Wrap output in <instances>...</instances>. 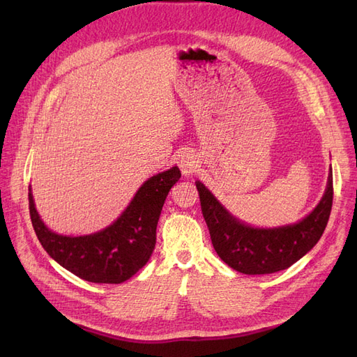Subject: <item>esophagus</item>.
Returning <instances> with one entry per match:
<instances>
[{"mask_svg":"<svg viewBox=\"0 0 357 357\" xmlns=\"http://www.w3.org/2000/svg\"><path fill=\"white\" fill-rule=\"evenodd\" d=\"M177 164L183 172V176H190L199 168V158L192 152H183L177 158Z\"/></svg>","mask_w":357,"mask_h":357,"instance_id":"1","label":"esophagus"}]
</instances>
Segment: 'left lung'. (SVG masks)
<instances>
[{
  "label": "left lung",
  "mask_w": 357,
  "mask_h": 357,
  "mask_svg": "<svg viewBox=\"0 0 357 357\" xmlns=\"http://www.w3.org/2000/svg\"><path fill=\"white\" fill-rule=\"evenodd\" d=\"M195 185L214 250L226 265L248 275L273 274L298 262L320 240L332 210V168L317 207L298 223L278 228H253L240 222L201 181Z\"/></svg>",
  "instance_id": "left-lung-1"
}]
</instances>
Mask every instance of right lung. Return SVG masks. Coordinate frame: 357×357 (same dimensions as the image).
I'll return each mask as SVG.
<instances>
[{"label":"right lung","instance_id":"add662e5","mask_svg":"<svg viewBox=\"0 0 357 357\" xmlns=\"http://www.w3.org/2000/svg\"><path fill=\"white\" fill-rule=\"evenodd\" d=\"M180 177L177 167L150 177L117 220L100 232L82 236L50 231L40 219L29 186L31 222L43 248L74 275L91 283H123L152 256L162 207Z\"/></svg>","mask_w":357,"mask_h":357}]
</instances>
